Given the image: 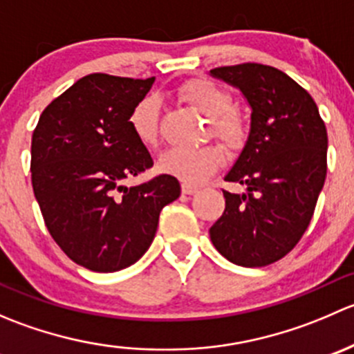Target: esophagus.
<instances>
[{
    "mask_svg": "<svg viewBox=\"0 0 354 354\" xmlns=\"http://www.w3.org/2000/svg\"><path fill=\"white\" fill-rule=\"evenodd\" d=\"M181 192H183L185 195H194L198 192V187H194V185H188V183H183L181 185Z\"/></svg>",
    "mask_w": 354,
    "mask_h": 354,
    "instance_id": "1",
    "label": "esophagus"
}]
</instances>
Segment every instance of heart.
Here are the masks:
<instances>
[{
	"instance_id": "b5f03b06",
	"label": "heart",
	"mask_w": 354,
	"mask_h": 354,
	"mask_svg": "<svg viewBox=\"0 0 354 354\" xmlns=\"http://www.w3.org/2000/svg\"><path fill=\"white\" fill-rule=\"evenodd\" d=\"M180 97L209 116L210 133L227 149L238 151L246 140L243 118L233 111V97L227 91L207 80H190L180 88ZM131 131L140 144L152 147L159 137V102L152 95L140 99L128 118ZM223 162V152L217 145L198 149H169L159 157L160 173L178 178L185 183H202L216 173Z\"/></svg>"
}]
</instances>
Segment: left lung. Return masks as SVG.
Returning a JSON list of instances; mask_svg holds the SVG:
<instances>
[{
  "label": "left lung",
  "mask_w": 354,
  "mask_h": 354,
  "mask_svg": "<svg viewBox=\"0 0 354 354\" xmlns=\"http://www.w3.org/2000/svg\"><path fill=\"white\" fill-rule=\"evenodd\" d=\"M252 108L246 144L224 180L226 209L209 230L217 252L243 267L277 262L312 221L327 174V130L312 95L284 71L259 63L210 70Z\"/></svg>",
  "instance_id": "left-lung-1"
}]
</instances>
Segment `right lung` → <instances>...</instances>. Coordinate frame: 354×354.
Returning a JSON list of instances; mask_svg holds the SVG:
<instances>
[{
    "instance_id": "obj_1",
    "label": "right lung",
    "mask_w": 354,
    "mask_h": 354,
    "mask_svg": "<svg viewBox=\"0 0 354 354\" xmlns=\"http://www.w3.org/2000/svg\"><path fill=\"white\" fill-rule=\"evenodd\" d=\"M154 80L87 75L42 111L32 135V188L46 227L75 263L94 272L137 262L162 207L181 194L169 174L123 185L154 164L128 124Z\"/></svg>"
}]
</instances>
